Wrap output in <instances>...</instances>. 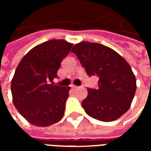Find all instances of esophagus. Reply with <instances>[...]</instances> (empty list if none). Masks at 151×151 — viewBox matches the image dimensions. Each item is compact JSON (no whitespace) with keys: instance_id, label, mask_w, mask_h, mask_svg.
Returning a JSON list of instances; mask_svg holds the SVG:
<instances>
[{"instance_id":"1","label":"esophagus","mask_w":151,"mask_h":151,"mask_svg":"<svg viewBox=\"0 0 151 151\" xmlns=\"http://www.w3.org/2000/svg\"><path fill=\"white\" fill-rule=\"evenodd\" d=\"M71 88L73 89V90H75V89H77L78 88V86H71Z\"/></svg>"}]
</instances>
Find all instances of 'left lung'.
<instances>
[{
  "label": "left lung",
  "mask_w": 151,
  "mask_h": 151,
  "mask_svg": "<svg viewBox=\"0 0 151 151\" xmlns=\"http://www.w3.org/2000/svg\"><path fill=\"white\" fill-rule=\"evenodd\" d=\"M87 75L98 77V88H87L82 102L90 116L104 122L116 120L129 108L136 91V78L120 54L103 44L81 42L73 47Z\"/></svg>",
  "instance_id": "left-lung-1"
}]
</instances>
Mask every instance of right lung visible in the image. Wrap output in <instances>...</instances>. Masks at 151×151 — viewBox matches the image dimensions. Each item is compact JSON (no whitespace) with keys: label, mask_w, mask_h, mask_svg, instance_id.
I'll list each match as a JSON object with an SVG mask.
<instances>
[{"label":"right lung","mask_w":151,"mask_h":151,"mask_svg":"<svg viewBox=\"0 0 151 151\" xmlns=\"http://www.w3.org/2000/svg\"><path fill=\"white\" fill-rule=\"evenodd\" d=\"M72 47L64 40H48L30 50L18 64L11 81L13 102L29 123L46 127L62 119L70 87L50 82Z\"/></svg>","instance_id":"add662e5"}]
</instances>
